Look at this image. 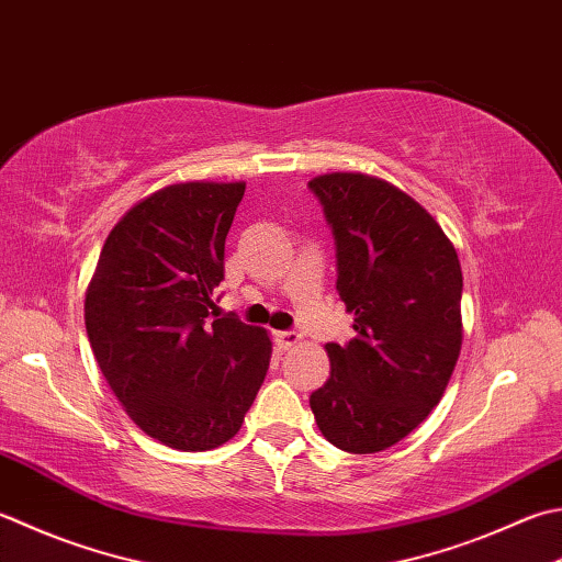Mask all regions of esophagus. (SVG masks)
<instances>
[{"mask_svg": "<svg viewBox=\"0 0 562 562\" xmlns=\"http://www.w3.org/2000/svg\"><path fill=\"white\" fill-rule=\"evenodd\" d=\"M274 344H278L282 350H288V348L300 344V334H296V331H274Z\"/></svg>", "mask_w": 562, "mask_h": 562, "instance_id": "1", "label": "esophagus"}]
</instances>
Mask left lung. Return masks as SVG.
Returning <instances> with one entry per match:
<instances>
[{"label":"left lung","instance_id":"8db88e82","mask_svg":"<svg viewBox=\"0 0 562 562\" xmlns=\"http://www.w3.org/2000/svg\"><path fill=\"white\" fill-rule=\"evenodd\" d=\"M336 240V290L353 338L326 344L331 378L312 392L318 431L346 453H380L419 426L463 346V272L434 216L390 182L331 172L310 182Z\"/></svg>","mask_w":562,"mask_h":562}]
</instances>
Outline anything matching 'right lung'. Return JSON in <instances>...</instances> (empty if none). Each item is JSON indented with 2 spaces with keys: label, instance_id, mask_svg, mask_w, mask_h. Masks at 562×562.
Listing matches in <instances>:
<instances>
[{
  "label": "right lung",
  "instance_id": "1",
  "mask_svg": "<svg viewBox=\"0 0 562 562\" xmlns=\"http://www.w3.org/2000/svg\"><path fill=\"white\" fill-rule=\"evenodd\" d=\"M244 182H184L121 216L85 300L97 366L131 419L178 450L238 434L272 344L236 314H216L224 244Z\"/></svg>",
  "mask_w": 562,
  "mask_h": 562
}]
</instances>
